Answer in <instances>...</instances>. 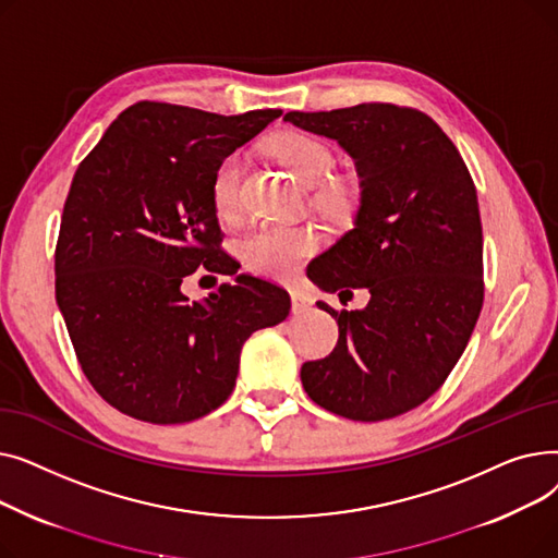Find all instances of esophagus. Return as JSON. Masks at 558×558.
Listing matches in <instances>:
<instances>
[{
	"label": "esophagus",
	"instance_id": "esophagus-1",
	"mask_svg": "<svg viewBox=\"0 0 558 558\" xmlns=\"http://www.w3.org/2000/svg\"><path fill=\"white\" fill-rule=\"evenodd\" d=\"M312 305H314V301L310 294H305V291H299V289L291 291V312L305 314L312 310Z\"/></svg>",
	"mask_w": 558,
	"mask_h": 558
}]
</instances>
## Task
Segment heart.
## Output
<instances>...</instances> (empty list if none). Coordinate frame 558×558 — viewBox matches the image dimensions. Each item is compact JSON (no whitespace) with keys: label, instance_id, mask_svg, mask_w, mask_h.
<instances>
[{"label":"heart","instance_id":"1","mask_svg":"<svg viewBox=\"0 0 558 558\" xmlns=\"http://www.w3.org/2000/svg\"><path fill=\"white\" fill-rule=\"evenodd\" d=\"M271 156L287 167L294 179L307 187L324 183L335 167L330 146L303 131H284L269 142ZM244 179V156L232 151L223 156L210 181V201L219 219H234L240 213V194ZM357 203L355 187L345 181H328L316 192V205L326 215L345 217ZM320 246V234L312 226L262 223L248 230L238 244L244 267L257 276L276 280L294 278L307 257Z\"/></svg>","mask_w":558,"mask_h":558}]
</instances>
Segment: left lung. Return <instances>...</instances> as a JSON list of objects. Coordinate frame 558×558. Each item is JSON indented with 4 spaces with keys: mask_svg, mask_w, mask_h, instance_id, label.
<instances>
[{
    "mask_svg": "<svg viewBox=\"0 0 558 558\" xmlns=\"http://www.w3.org/2000/svg\"><path fill=\"white\" fill-rule=\"evenodd\" d=\"M284 120L337 140L362 179L355 226L316 259L312 280L345 305L339 341L305 362L307 396L350 421H387L444 387L484 303V238L473 175L452 140L423 110L360 104Z\"/></svg>",
    "mask_w": 558,
    "mask_h": 558,
    "instance_id": "left-lung-1",
    "label": "left lung"
}]
</instances>
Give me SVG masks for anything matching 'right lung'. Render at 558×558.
Returning a JSON list of instances; mask_svg holds the SVG:
<instances>
[{
  "label": "right lung",
  "instance_id": "obj_1",
  "mask_svg": "<svg viewBox=\"0 0 558 558\" xmlns=\"http://www.w3.org/2000/svg\"><path fill=\"white\" fill-rule=\"evenodd\" d=\"M280 114L137 101L81 160L53 253L56 301L83 375L117 412L156 425L210 414L234 389L244 341L287 318V291L253 276L205 303L181 291L198 267L238 274L213 171Z\"/></svg>",
  "mask_w": 558,
  "mask_h": 558
}]
</instances>
